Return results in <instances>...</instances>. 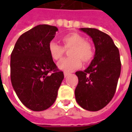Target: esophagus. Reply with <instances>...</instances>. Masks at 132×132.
I'll return each instance as SVG.
<instances>
[{"label":"esophagus","instance_id":"1","mask_svg":"<svg viewBox=\"0 0 132 132\" xmlns=\"http://www.w3.org/2000/svg\"><path fill=\"white\" fill-rule=\"evenodd\" d=\"M63 74H64V77L66 78V77H67L68 76H69V75H70V73H67V72H64V73H63Z\"/></svg>","mask_w":132,"mask_h":132}]
</instances>
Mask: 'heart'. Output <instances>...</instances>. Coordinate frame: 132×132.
<instances>
[{
    "label": "heart",
    "instance_id": "heart-1",
    "mask_svg": "<svg viewBox=\"0 0 132 132\" xmlns=\"http://www.w3.org/2000/svg\"><path fill=\"white\" fill-rule=\"evenodd\" d=\"M63 44L61 46L55 42H50L48 45V50L51 57L54 60L58 61L62 57L64 49H69L70 57L65 58L58 63L59 68L64 71H73L79 69L84 63H88L94 56L91 44L85 41V38L76 32H71L64 35L61 38Z\"/></svg>",
    "mask_w": 132,
    "mask_h": 132
}]
</instances>
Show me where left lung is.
Segmentation results:
<instances>
[{
	"label": "left lung",
	"instance_id": "8db88e82",
	"mask_svg": "<svg viewBox=\"0 0 132 132\" xmlns=\"http://www.w3.org/2000/svg\"><path fill=\"white\" fill-rule=\"evenodd\" d=\"M93 39L95 54L90 66L76 75L78 83L75 90L78 104L88 111L105 107L114 95L121 72L119 49L112 39L95 28H80Z\"/></svg>",
	"mask_w": 132,
	"mask_h": 132
}]
</instances>
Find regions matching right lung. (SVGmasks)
<instances>
[{
	"label": "right lung",
	"instance_id": "obj_1",
	"mask_svg": "<svg viewBox=\"0 0 132 132\" xmlns=\"http://www.w3.org/2000/svg\"><path fill=\"white\" fill-rule=\"evenodd\" d=\"M58 28L39 24L18 38L10 56V79L22 103L33 111L50 108L64 76L51 57L49 43Z\"/></svg>",
	"mask_w": 132,
	"mask_h": 132
}]
</instances>
